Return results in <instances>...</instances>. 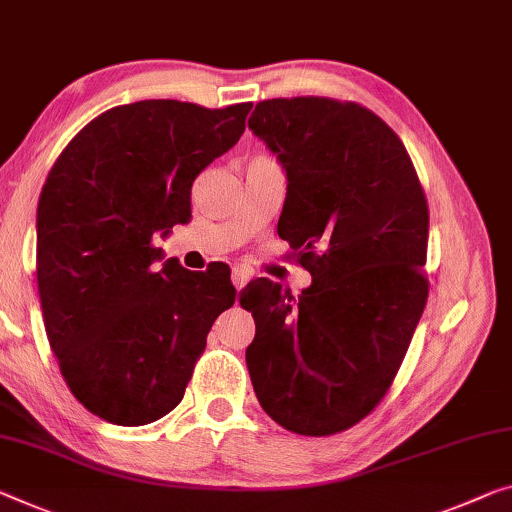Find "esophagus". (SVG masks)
<instances>
[{
    "instance_id": "34e87169",
    "label": "esophagus",
    "mask_w": 512,
    "mask_h": 512,
    "mask_svg": "<svg viewBox=\"0 0 512 512\" xmlns=\"http://www.w3.org/2000/svg\"><path fill=\"white\" fill-rule=\"evenodd\" d=\"M250 278H253V271L246 269V266H234V269H232V285L237 289L246 287Z\"/></svg>"
}]
</instances>
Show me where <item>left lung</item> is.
Returning <instances> with one entry per match:
<instances>
[{"instance_id":"8db88e82","label":"left lung","mask_w":512,"mask_h":512,"mask_svg":"<svg viewBox=\"0 0 512 512\" xmlns=\"http://www.w3.org/2000/svg\"><path fill=\"white\" fill-rule=\"evenodd\" d=\"M287 173L280 239L312 273L298 300L259 278L243 289L246 364L266 415L335 435L387 394L428 298V205L394 129L355 102L278 97L248 120Z\"/></svg>"}]
</instances>
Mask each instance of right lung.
Returning a JSON list of instances; mask_svg holds the SVG:
<instances>
[{
  "instance_id": "add662e5",
  "label": "right lung",
  "mask_w": 512,
  "mask_h": 512,
  "mask_svg": "<svg viewBox=\"0 0 512 512\" xmlns=\"http://www.w3.org/2000/svg\"><path fill=\"white\" fill-rule=\"evenodd\" d=\"M250 102L143 100L104 111L59 154L38 200L36 275L50 346L75 399L145 426L182 401L216 316L223 266L186 271L152 237L191 218L193 180L241 139Z\"/></svg>"
}]
</instances>
